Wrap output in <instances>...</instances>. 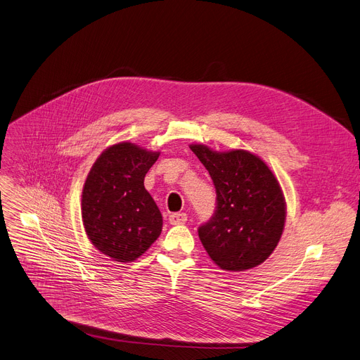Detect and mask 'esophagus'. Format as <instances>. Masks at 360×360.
Wrapping results in <instances>:
<instances>
[{"instance_id": "obj_1", "label": "esophagus", "mask_w": 360, "mask_h": 360, "mask_svg": "<svg viewBox=\"0 0 360 360\" xmlns=\"http://www.w3.org/2000/svg\"><path fill=\"white\" fill-rule=\"evenodd\" d=\"M188 219V215L185 212H175L169 215V222L172 225H179V224H185Z\"/></svg>"}]
</instances>
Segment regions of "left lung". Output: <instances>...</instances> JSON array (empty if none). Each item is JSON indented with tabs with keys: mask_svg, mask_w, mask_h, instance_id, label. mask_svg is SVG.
<instances>
[{
	"mask_svg": "<svg viewBox=\"0 0 360 360\" xmlns=\"http://www.w3.org/2000/svg\"><path fill=\"white\" fill-rule=\"evenodd\" d=\"M189 148L210 172L217 191L215 212L198 228L208 255L226 271H244L264 263L277 247L285 221L277 178L247 150Z\"/></svg>",
	"mask_w": 360,
	"mask_h": 360,
	"instance_id": "obj_1",
	"label": "left lung"
}]
</instances>
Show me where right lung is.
Instances as JSON below:
<instances>
[{
  "instance_id": "add662e5",
  "label": "right lung",
  "mask_w": 360,
  "mask_h": 360,
  "mask_svg": "<svg viewBox=\"0 0 360 360\" xmlns=\"http://www.w3.org/2000/svg\"><path fill=\"white\" fill-rule=\"evenodd\" d=\"M159 152L116 143L96 159L82 193V218L91 244L119 263L141 257L160 236L162 214L145 189Z\"/></svg>"
}]
</instances>
